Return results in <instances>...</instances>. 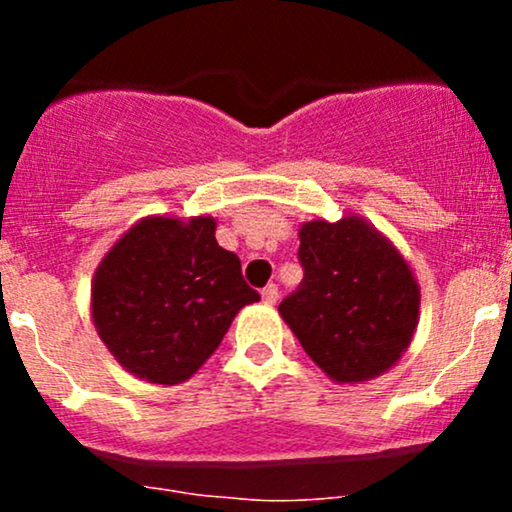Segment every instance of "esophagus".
I'll return each instance as SVG.
<instances>
[{
    "mask_svg": "<svg viewBox=\"0 0 512 512\" xmlns=\"http://www.w3.org/2000/svg\"><path fill=\"white\" fill-rule=\"evenodd\" d=\"M262 301L267 303V305H274L276 301H279V289H276L274 284H269L267 289L262 291Z\"/></svg>",
    "mask_w": 512,
    "mask_h": 512,
    "instance_id": "34e87169",
    "label": "esophagus"
}]
</instances>
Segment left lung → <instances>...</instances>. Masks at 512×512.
Returning a JSON list of instances; mask_svg holds the SVG:
<instances>
[{
    "label": "left lung",
    "instance_id": "1",
    "mask_svg": "<svg viewBox=\"0 0 512 512\" xmlns=\"http://www.w3.org/2000/svg\"><path fill=\"white\" fill-rule=\"evenodd\" d=\"M298 238L305 276L279 315L334 383L378 378L409 349L419 325L421 291L411 264L363 216L305 221Z\"/></svg>",
    "mask_w": 512,
    "mask_h": 512
}]
</instances>
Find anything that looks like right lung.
Listing matches in <instances>:
<instances>
[{"label":"right lung","mask_w":512,"mask_h":512,"mask_svg":"<svg viewBox=\"0 0 512 512\" xmlns=\"http://www.w3.org/2000/svg\"><path fill=\"white\" fill-rule=\"evenodd\" d=\"M214 216L151 214L98 262L91 320L127 373L154 385L190 380L245 305L260 301L236 252L216 243Z\"/></svg>","instance_id":"1"}]
</instances>
